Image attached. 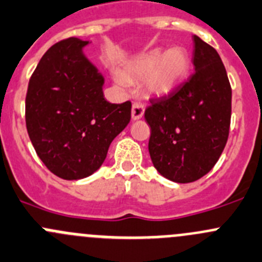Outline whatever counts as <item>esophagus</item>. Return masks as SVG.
Instances as JSON below:
<instances>
[{"label":"esophagus","instance_id":"1","mask_svg":"<svg viewBox=\"0 0 262 262\" xmlns=\"http://www.w3.org/2000/svg\"><path fill=\"white\" fill-rule=\"evenodd\" d=\"M144 114V107L139 102H133V106H132V119L133 120H138L143 116Z\"/></svg>","mask_w":262,"mask_h":262}]
</instances>
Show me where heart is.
Wrapping results in <instances>:
<instances>
[{
  "mask_svg": "<svg viewBox=\"0 0 262 262\" xmlns=\"http://www.w3.org/2000/svg\"><path fill=\"white\" fill-rule=\"evenodd\" d=\"M190 68V57L187 50L172 47L165 51L154 48L129 61L123 69V78L129 82L144 79V87L156 96L167 95L174 91Z\"/></svg>",
  "mask_w": 262,
  "mask_h": 262,
  "instance_id": "b5f03b06",
  "label": "heart"
}]
</instances>
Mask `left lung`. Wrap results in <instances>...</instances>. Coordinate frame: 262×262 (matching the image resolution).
I'll use <instances>...</instances> for the list:
<instances>
[{
    "label": "left lung",
    "mask_w": 262,
    "mask_h": 262,
    "mask_svg": "<svg viewBox=\"0 0 262 262\" xmlns=\"http://www.w3.org/2000/svg\"><path fill=\"white\" fill-rule=\"evenodd\" d=\"M193 40L194 73L144 111L152 164L177 183L199 180L214 167L232 115V88L219 53L197 35Z\"/></svg>",
    "instance_id": "1"
}]
</instances>
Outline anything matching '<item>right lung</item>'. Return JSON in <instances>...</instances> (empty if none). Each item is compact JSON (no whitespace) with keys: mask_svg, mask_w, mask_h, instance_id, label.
Returning <instances> with one entry per match:
<instances>
[{"mask_svg":"<svg viewBox=\"0 0 262 262\" xmlns=\"http://www.w3.org/2000/svg\"><path fill=\"white\" fill-rule=\"evenodd\" d=\"M87 40L67 38L38 62L25 97V123L51 172L83 179L100 169L113 139L130 121L132 102L103 98V77L85 58Z\"/></svg>","mask_w":262,"mask_h":262,"instance_id":"right-lung-1","label":"right lung"}]
</instances>
